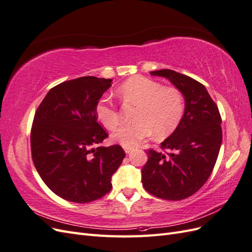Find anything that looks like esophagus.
<instances>
[{"mask_svg":"<svg viewBox=\"0 0 252 252\" xmlns=\"http://www.w3.org/2000/svg\"><path fill=\"white\" fill-rule=\"evenodd\" d=\"M131 147H128V146H124V151L126 152V154H129V152L131 151Z\"/></svg>","mask_w":252,"mask_h":252,"instance_id":"esophagus-1","label":"esophagus"}]
</instances>
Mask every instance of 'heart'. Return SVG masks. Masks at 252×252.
I'll return each mask as SVG.
<instances>
[{"instance_id": "b5f03b06", "label": "heart", "mask_w": 252, "mask_h": 252, "mask_svg": "<svg viewBox=\"0 0 252 252\" xmlns=\"http://www.w3.org/2000/svg\"><path fill=\"white\" fill-rule=\"evenodd\" d=\"M118 94L125 105H135L132 124L118 128L120 112L117 106L107 100L95 105V116L107 129L116 128L112 139L123 146L133 147L152 133L159 140L169 135L178 127L184 114V97L174 87H164L161 83L148 78L132 77L118 89Z\"/></svg>"}]
</instances>
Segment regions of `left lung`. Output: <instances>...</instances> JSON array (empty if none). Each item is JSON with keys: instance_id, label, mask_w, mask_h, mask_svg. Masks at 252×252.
Wrapping results in <instances>:
<instances>
[{"instance_id": "1", "label": "left lung", "mask_w": 252, "mask_h": 252, "mask_svg": "<svg viewBox=\"0 0 252 252\" xmlns=\"http://www.w3.org/2000/svg\"><path fill=\"white\" fill-rule=\"evenodd\" d=\"M168 79L184 95L179 126L158 150L147 149L142 183L158 199L180 201L194 194L208 180L222 144V118L218 105L200 82L170 69L151 71Z\"/></svg>"}]
</instances>
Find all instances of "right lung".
Instances as JSON below:
<instances>
[{
  "label": "right lung",
  "instance_id": "obj_1",
  "mask_svg": "<svg viewBox=\"0 0 252 252\" xmlns=\"http://www.w3.org/2000/svg\"><path fill=\"white\" fill-rule=\"evenodd\" d=\"M112 80L82 77L51 88L37 107L30 132L32 157L47 187L62 199L89 203L111 188L125 158L120 145L98 146L108 136L95 105Z\"/></svg>",
  "mask_w": 252,
  "mask_h": 252
}]
</instances>
